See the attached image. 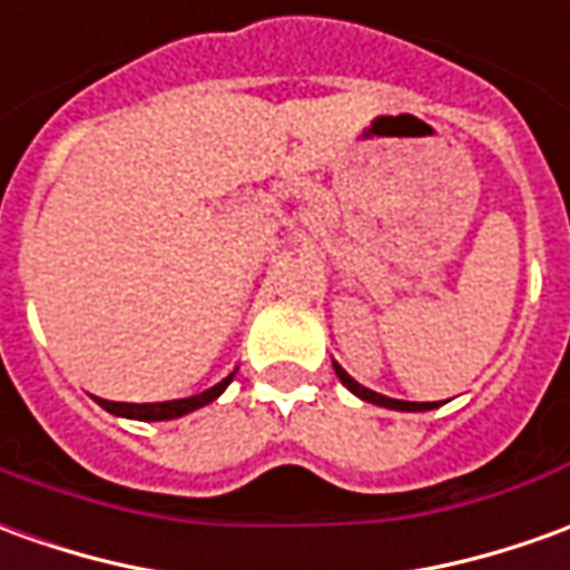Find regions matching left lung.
Masks as SVG:
<instances>
[{"label":"left lung","mask_w":570,"mask_h":570,"mask_svg":"<svg viewBox=\"0 0 570 570\" xmlns=\"http://www.w3.org/2000/svg\"><path fill=\"white\" fill-rule=\"evenodd\" d=\"M336 367V376L342 380V385L348 389V392H354L357 397H364V401H370V404H380V407H389V410H432L438 407V404H420V401H395V397H385L380 395V392H370V389H364L361 382H354L345 370L340 367V364H333Z\"/></svg>","instance_id":"obj_1"}]
</instances>
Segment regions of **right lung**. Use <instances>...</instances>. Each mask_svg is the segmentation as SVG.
Segmentation results:
<instances>
[{
    "instance_id": "add662e5",
    "label": "right lung",
    "mask_w": 570,
    "mask_h": 570,
    "mask_svg": "<svg viewBox=\"0 0 570 570\" xmlns=\"http://www.w3.org/2000/svg\"><path fill=\"white\" fill-rule=\"evenodd\" d=\"M234 380V373H230L228 380H222L213 389H206L200 395L194 397H178V401H163V404H122V401H101V407L110 410V413H117V416H129V420H175V416H185L190 410L203 407V404H209V401H216L225 389H228V382Z\"/></svg>"
}]
</instances>
